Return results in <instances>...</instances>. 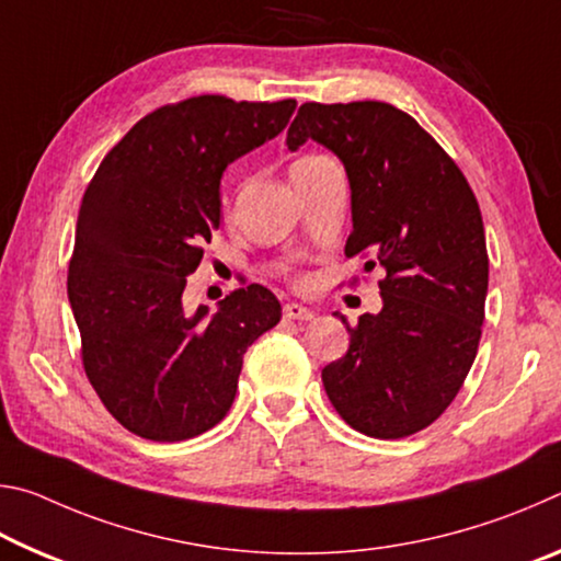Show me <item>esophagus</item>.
<instances>
[{"instance_id": "34e87169", "label": "esophagus", "mask_w": 561, "mask_h": 561, "mask_svg": "<svg viewBox=\"0 0 561 561\" xmlns=\"http://www.w3.org/2000/svg\"><path fill=\"white\" fill-rule=\"evenodd\" d=\"M284 317L294 319V321H309V319H314V311H311L309 307H304V304L289 301V304H284Z\"/></svg>"}]
</instances>
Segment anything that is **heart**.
I'll list each match as a JSON object with an SVG mask.
<instances>
[{"instance_id": "1", "label": "heart", "mask_w": 561, "mask_h": 561, "mask_svg": "<svg viewBox=\"0 0 561 561\" xmlns=\"http://www.w3.org/2000/svg\"><path fill=\"white\" fill-rule=\"evenodd\" d=\"M314 158H319V156H309V158H301L299 163H307V160H314Z\"/></svg>"}]
</instances>
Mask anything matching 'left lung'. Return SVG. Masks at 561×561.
Here are the masks:
<instances>
[{
	"instance_id": "1",
	"label": "left lung",
	"mask_w": 561,
	"mask_h": 561,
	"mask_svg": "<svg viewBox=\"0 0 561 561\" xmlns=\"http://www.w3.org/2000/svg\"><path fill=\"white\" fill-rule=\"evenodd\" d=\"M307 140L344 163L346 254H374L386 272L378 314L351 327L334 311L348 351L321 381L351 428L405 438L440 417L478 354L490 272L480 207L450 156L391 103H304L287 146Z\"/></svg>"
}]
</instances>
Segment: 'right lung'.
Returning <instances> with one entry per match:
<instances>
[{"label":"right lung","instance_id":"right-lung-1","mask_svg":"<svg viewBox=\"0 0 561 561\" xmlns=\"http://www.w3.org/2000/svg\"><path fill=\"white\" fill-rule=\"evenodd\" d=\"M297 101L197 96L140 118L87 187L69 264L83 368L130 433L178 443L230 411L242 356L279 324L262 284L210 311H187V274L220 225V180L237 158L277 138Z\"/></svg>","mask_w":561,"mask_h":561}]
</instances>
